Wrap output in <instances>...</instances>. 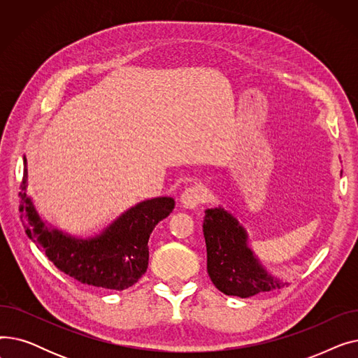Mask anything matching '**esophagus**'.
Wrapping results in <instances>:
<instances>
[{"mask_svg": "<svg viewBox=\"0 0 358 358\" xmlns=\"http://www.w3.org/2000/svg\"><path fill=\"white\" fill-rule=\"evenodd\" d=\"M203 201H204V190H203V187H200L197 184L187 187V189L181 194V203L189 209L197 208V206Z\"/></svg>", "mask_w": 358, "mask_h": 358, "instance_id": "obj_1", "label": "esophagus"}]
</instances>
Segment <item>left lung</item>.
Returning <instances> with one entry per match:
<instances>
[{
  "label": "left lung",
  "mask_w": 358,
  "mask_h": 358,
  "mask_svg": "<svg viewBox=\"0 0 358 358\" xmlns=\"http://www.w3.org/2000/svg\"><path fill=\"white\" fill-rule=\"evenodd\" d=\"M203 234L208 250V273L224 294L250 297L280 289L247 247V234L234 216L223 209L206 210Z\"/></svg>",
  "instance_id": "8db88e82"
}]
</instances>
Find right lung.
I'll list each match as a JSON object with an SVG mask.
<instances>
[{
  "label": "right lung",
  "mask_w": 358,
  "mask_h": 358,
  "mask_svg": "<svg viewBox=\"0 0 358 358\" xmlns=\"http://www.w3.org/2000/svg\"><path fill=\"white\" fill-rule=\"evenodd\" d=\"M26 181L24 158L18 209L27 236L62 273L83 285L108 290H126L145 274L149 235L176 206L171 197L146 200L126 212L100 236L83 241L45 227L26 196Z\"/></svg>",
  "instance_id": "1"
}]
</instances>
